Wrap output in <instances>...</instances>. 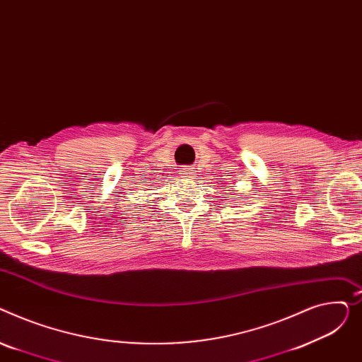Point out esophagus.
I'll return each mask as SVG.
<instances>
[{
    "label": "esophagus",
    "instance_id": "esophagus-1",
    "mask_svg": "<svg viewBox=\"0 0 362 362\" xmlns=\"http://www.w3.org/2000/svg\"><path fill=\"white\" fill-rule=\"evenodd\" d=\"M184 175H187V177H189V169H185V171H184Z\"/></svg>",
    "mask_w": 362,
    "mask_h": 362
}]
</instances>
